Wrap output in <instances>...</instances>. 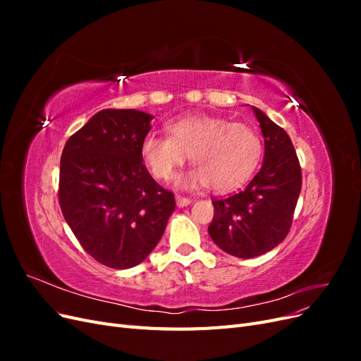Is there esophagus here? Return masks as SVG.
Segmentation results:
<instances>
[{
	"instance_id": "obj_1",
	"label": "esophagus",
	"mask_w": 361,
	"mask_h": 361,
	"mask_svg": "<svg viewBox=\"0 0 361 361\" xmlns=\"http://www.w3.org/2000/svg\"><path fill=\"white\" fill-rule=\"evenodd\" d=\"M192 200L191 199H188V197H183V195H176V204L179 206V207H183V206H188L190 203H191Z\"/></svg>"
}]
</instances>
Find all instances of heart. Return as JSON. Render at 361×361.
I'll list each match as a JSON object with an SVG mask.
<instances>
[{
  "label": "heart",
  "instance_id": "obj_1",
  "mask_svg": "<svg viewBox=\"0 0 361 361\" xmlns=\"http://www.w3.org/2000/svg\"><path fill=\"white\" fill-rule=\"evenodd\" d=\"M169 137L150 134L141 146L147 169L169 180L190 157L194 170L178 178L183 188L209 185L216 192L241 187L257 169L264 146L257 130L231 118L194 114L167 125Z\"/></svg>",
  "mask_w": 361,
  "mask_h": 361
}]
</instances>
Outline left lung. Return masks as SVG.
I'll list each match as a JSON object with an SVG mask.
<instances>
[{
    "mask_svg": "<svg viewBox=\"0 0 361 361\" xmlns=\"http://www.w3.org/2000/svg\"><path fill=\"white\" fill-rule=\"evenodd\" d=\"M265 138L264 166L243 191L212 199V241L226 253L250 259L277 247L290 231L301 192V166L286 130L257 108Z\"/></svg>",
    "mask_w": 361,
    "mask_h": 361,
    "instance_id": "1",
    "label": "left lung"
}]
</instances>
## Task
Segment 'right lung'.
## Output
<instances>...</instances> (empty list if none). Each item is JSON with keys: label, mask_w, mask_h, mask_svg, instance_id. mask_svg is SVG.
<instances>
[{"label": "right lung", "mask_w": 361, "mask_h": 361, "mask_svg": "<svg viewBox=\"0 0 361 361\" xmlns=\"http://www.w3.org/2000/svg\"><path fill=\"white\" fill-rule=\"evenodd\" d=\"M150 120L137 110H102L63 149V216L81 247L108 268L141 264L176 207L174 194L157 183L143 164L141 146Z\"/></svg>", "instance_id": "add662e5"}]
</instances>
